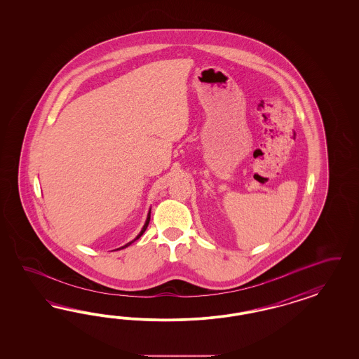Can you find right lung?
Here are the masks:
<instances>
[{
    "mask_svg": "<svg viewBox=\"0 0 359 359\" xmlns=\"http://www.w3.org/2000/svg\"><path fill=\"white\" fill-rule=\"evenodd\" d=\"M149 222H150V212H149V216H147V219H146V224H144V226H143V228H142L141 233H140V234H138V236H137V238H135V239L141 238L142 234H143V233H144V230H146V229H147V226H149ZM135 239H134V241H135ZM134 241H131V242H129V243H128V245H125V246H122V248H121V249H123V248H128V246H129V245H131V243H133V242H134ZM117 250H120V249H117Z\"/></svg>",
    "mask_w": 359,
    "mask_h": 359,
    "instance_id": "1",
    "label": "right lung"
}]
</instances>
